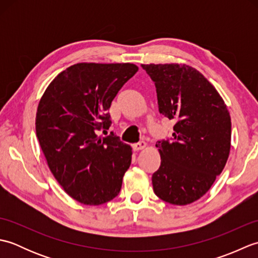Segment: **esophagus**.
<instances>
[{
	"mask_svg": "<svg viewBox=\"0 0 258 258\" xmlns=\"http://www.w3.org/2000/svg\"><path fill=\"white\" fill-rule=\"evenodd\" d=\"M132 147H133V151L138 152V151H141V150H144L146 147V143H145V142L142 141V142H139V143L133 144Z\"/></svg>",
	"mask_w": 258,
	"mask_h": 258,
	"instance_id": "1",
	"label": "esophagus"
}]
</instances>
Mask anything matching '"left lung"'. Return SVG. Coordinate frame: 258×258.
<instances>
[{
	"label": "left lung",
	"mask_w": 258,
	"mask_h": 258,
	"mask_svg": "<svg viewBox=\"0 0 258 258\" xmlns=\"http://www.w3.org/2000/svg\"><path fill=\"white\" fill-rule=\"evenodd\" d=\"M154 82L158 111L173 119V138L156 143L161 166L153 174L157 197L190 204L206 194L231 150V116L215 87L185 64H142Z\"/></svg>",
	"instance_id": "obj_1"
}]
</instances>
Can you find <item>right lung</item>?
Returning <instances> with one entry per match:
<instances>
[{"label": "right lung", "mask_w": 258, "mask_h": 258, "mask_svg": "<svg viewBox=\"0 0 258 258\" xmlns=\"http://www.w3.org/2000/svg\"><path fill=\"white\" fill-rule=\"evenodd\" d=\"M139 68L131 63H79L59 73L38 103L35 130L47 165L64 190L85 205L116 197L132 149L106 131L108 109ZM104 129L107 136L98 133Z\"/></svg>", "instance_id": "add662e5"}]
</instances>
